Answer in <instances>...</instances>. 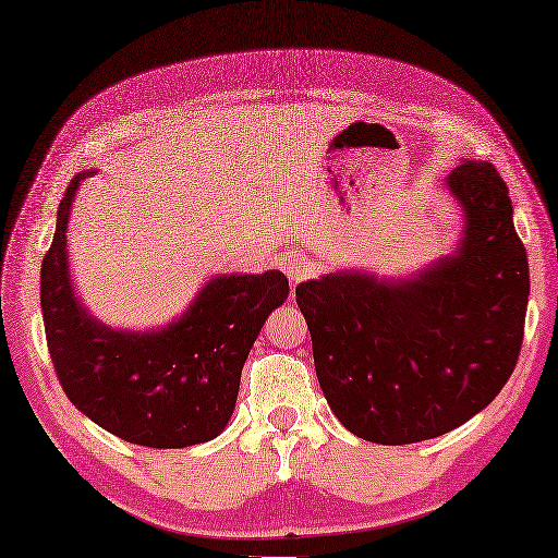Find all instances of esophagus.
I'll use <instances>...</instances> for the list:
<instances>
[{"mask_svg": "<svg viewBox=\"0 0 558 558\" xmlns=\"http://www.w3.org/2000/svg\"><path fill=\"white\" fill-rule=\"evenodd\" d=\"M282 270L288 274L292 284H296L316 274V266H313V262L306 259V256L292 254V256H288V259H282Z\"/></svg>", "mask_w": 558, "mask_h": 558, "instance_id": "1", "label": "esophagus"}]
</instances>
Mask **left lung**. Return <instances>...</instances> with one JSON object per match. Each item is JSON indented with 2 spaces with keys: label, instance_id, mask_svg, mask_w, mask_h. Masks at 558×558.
Instances as JSON below:
<instances>
[{
  "label": "left lung",
  "instance_id": "obj_1",
  "mask_svg": "<svg viewBox=\"0 0 558 558\" xmlns=\"http://www.w3.org/2000/svg\"><path fill=\"white\" fill-rule=\"evenodd\" d=\"M446 189L462 209L450 254L410 276L341 268L296 284L327 405L369 442L452 432L519 361L531 274L507 183L490 162L462 160Z\"/></svg>",
  "mask_w": 558,
  "mask_h": 558
}]
</instances>
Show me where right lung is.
Here are the masks:
<instances>
[{"label":"right lung","mask_w":558,"mask_h":558,"mask_svg":"<svg viewBox=\"0 0 558 558\" xmlns=\"http://www.w3.org/2000/svg\"><path fill=\"white\" fill-rule=\"evenodd\" d=\"M70 181L41 262L39 304L61 387L82 415L146 448L217 438L233 417L242 365L290 282L280 270L211 276L179 318L157 330H120L92 316L70 280L68 221L84 179Z\"/></svg>","instance_id":"add662e5"}]
</instances>
